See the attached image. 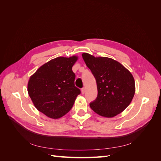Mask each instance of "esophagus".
Instances as JSON below:
<instances>
[{
    "label": "esophagus",
    "mask_w": 161,
    "mask_h": 161,
    "mask_svg": "<svg viewBox=\"0 0 161 161\" xmlns=\"http://www.w3.org/2000/svg\"><path fill=\"white\" fill-rule=\"evenodd\" d=\"M85 91H86V89H85V88H82V89H81V93L83 95V94H85Z\"/></svg>",
    "instance_id": "esophagus-1"
}]
</instances>
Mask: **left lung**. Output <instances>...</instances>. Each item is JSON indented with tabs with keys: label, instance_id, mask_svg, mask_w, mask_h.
<instances>
[{
	"label": "left lung",
	"instance_id": "1",
	"mask_svg": "<svg viewBox=\"0 0 161 161\" xmlns=\"http://www.w3.org/2000/svg\"><path fill=\"white\" fill-rule=\"evenodd\" d=\"M82 58L97 82L98 95L90 103L96 114L113 118L130 104L135 94V81L131 72L118 61L108 57H95L83 53Z\"/></svg>",
	"mask_w": 161,
	"mask_h": 161
}]
</instances>
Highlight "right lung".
<instances>
[{"label":"right lung","instance_id":"right-lung-1","mask_svg":"<svg viewBox=\"0 0 161 161\" xmlns=\"http://www.w3.org/2000/svg\"><path fill=\"white\" fill-rule=\"evenodd\" d=\"M78 56L58 57L46 62L30 78L27 91L36 109L48 118L58 119L72 108L80 91L75 85L72 68Z\"/></svg>","mask_w":161,"mask_h":161}]
</instances>
